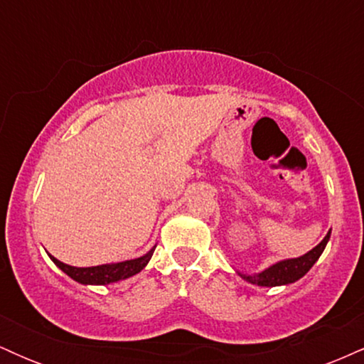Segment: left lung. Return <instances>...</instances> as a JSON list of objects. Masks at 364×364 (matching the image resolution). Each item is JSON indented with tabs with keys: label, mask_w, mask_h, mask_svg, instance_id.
I'll list each match as a JSON object with an SVG mask.
<instances>
[{
	"label": "left lung",
	"mask_w": 364,
	"mask_h": 364,
	"mask_svg": "<svg viewBox=\"0 0 364 364\" xmlns=\"http://www.w3.org/2000/svg\"><path fill=\"white\" fill-rule=\"evenodd\" d=\"M330 232L327 236L320 241L315 248H311L310 252L301 255V257L296 258H286V260H279L272 263L270 267H267L265 270L258 274H243L240 270H236V274L240 275L241 279L250 284H255V286L260 287H275V286H287V284H292L299 279L304 277L308 274V270L315 265L316 260L320 258V255L323 253L325 246H327L330 240Z\"/></svg>",
	"instance_id": "left-lung-1"
}]
</instances>
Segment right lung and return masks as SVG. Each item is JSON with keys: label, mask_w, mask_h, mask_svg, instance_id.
Instances as JSON below:
<instances>
[{"label": "right lung", "mask_w": 364, "mask_h": 364, "mask_svg": "<svg viewBox=\"0 0 364 364\" xmlns=\"http://www.w3.org/2000/svg\"><path fill=\"white\" fill-rule=\"evenodd\" d=\"M154 248H150L147 253L141 255L139 258H132V260H123V262H112V263H102V265L95 267H72L68 263H63L54 258L53 255H49V258L54 262V265L58 269H61L68 277H72L73 281L83 284V286H107V284L123 281V279L133 277L141 270L145 269V265L152 258Z\"/></svg>", "instance_id": "1"}]
</instances>
